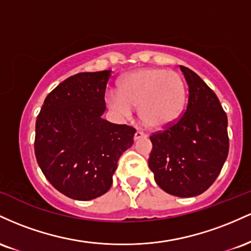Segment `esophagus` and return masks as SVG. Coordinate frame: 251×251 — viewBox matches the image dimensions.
I'll return each instance as SVG.
<instances>
[{"instance_id":"34e87169","label":"esophagus","mask_w":251,"mask_h":251,"mask_svg":"<svg viewBox=\"0 0 251 251\" xmlns=\"http://www.w3.org/2000/svg\"><path fill=\"white\" fill-rule=\"evenodd\" d=\"M142 138H146V133H144L143 131H139V129H138V131L134 133V139L138 140V139H142Z\"/></svg>"}]
</instances>
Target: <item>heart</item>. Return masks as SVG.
Returning <instances> with one entry per match:
<instances>
[{"label": "heart", "instance_id": "1", "mask_svg": "<svg viewBox=\"0 0 251 251\" xmlns=\"http://www.w3.org/2000/svg\"><path fill=\"white\" fill-rule=\"evenodd\" d=\"M188 102V87L176 72L145 68L126 75L118 86V94L109 103L124 116L139 106V117L151 128H164L183 116Z\"/></svg>", "mask_w": 251, "mask_h": 251}]
</instances>
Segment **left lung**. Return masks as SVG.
Returning a JSON list of instances; mask_svg holds the SVG:
<instances>
[{
	"label": "left lung",
	"instance_id": "1",
	"mask_svg": "<svg viewBox=\"0 0 251 251\" xmlns=\"http://www.w3.org/2000/svg\"><path fill=\"white\" fill-rule=\"evenodd\" d=\"M179 68L189 86L188 105L175 124L150 135L149 168L165 192L195 197L212 185L226 162L227 118L214 91L195 72Z\"/></svg>",
	"mask_w": 251,
	"mask_h": 251
}]
</instances>
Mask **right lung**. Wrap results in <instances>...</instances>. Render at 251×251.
Segmentation results:
<instances>
[{
    "mask_svg": "<svg viewBox=\"0 0 251 251\" xmlns=\"http://www.w3.org/2000/svg\"><path fill=\"white\" fill-rule=\"evenodd\" d=\"M111 71L79 73L56 86L36 119L34 150L40 169L67 197L89 201L108 191L118 160L135 128L102 119Z\"/></svg>",
    "mask_w": 251,
    "mask_h": 251,
    "instance_id": "obj_1",
    "label": "right lung"
}]
</instances>
